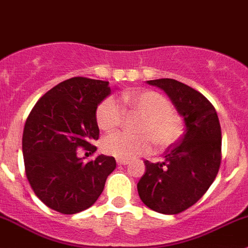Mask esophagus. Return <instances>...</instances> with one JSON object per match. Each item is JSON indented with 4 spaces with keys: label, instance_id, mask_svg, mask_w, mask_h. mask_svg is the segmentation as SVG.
<instances>
[{
    "label": "esophagus",
    "instance_id": "obj_1",
    "mask_svg": "<svg viewBox=\"0 0 248 248\" xmlns=\"http://www.w3.org/2000/svg\"><path fill=\"white\" fill-rule=\"evenodd\" d=\"M116 162H117V164H119V166H127V164L129 163L128 159H121V158H117Z\"/></svg>",
    "mask_w": 248,
    "mask_h": 248
}]
</instances>
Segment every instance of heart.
Instances as JSON below:
<instances>
[{
  "label": "heart",
  "mask_w": 248,
  "mask_h": 248,
  "mask_svg": "<svg viewBox=\"0 0 248 248\" xmlns=\"http://www.w3.org/2000/svg\"><path fill=\"white\" fill-rule=\"evenodd\" d=\"M124 109L144 115L140 134L117 132L102 140V149L116 158L131 159L146 154L155 142L157 149H168L182 136L184 126L180 115L172 109L167 97L156 91H129L121 96ZM124 109L112 97L103 99L96 109V121L102 131L116 129L124 120Z\"/></svg>",
  "instance_id": "1"
}]
</instances>
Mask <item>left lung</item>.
I'll use <instances>...</instances> for the list:
<instances>
[{
	"label": "left lung",
	"mask_w": 248,
	"mask_h": 248,
	"mask_svg": "<svg viewBox=\"0 0 248 248\" xmlns=\"http://www.w3.org/2000/svg\"><path fill=\"white\" fill-rule=\"evenodd\" d=\"M163 90L184 117L186 131L164 152L163 162L144 161L139 180L141 202L154 211L176 215L196 204L216 179L221 164L222 133L214 106L201 92L174 79L149 80Z\"/></svg>",
	"instance_id": "left-lung-1"
}]
</instances>
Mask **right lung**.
<instances>
[{
    "label": "right lung",
    "mask_w": 248,
    "mask_h": 248,
    "mask_svg": "<svg viewBox=\"0 0 248 248\" xmlns=\"http://www.w3.org/2000/svg\"><path fill=\"white\" fill-rule=\"evenodd\" d=\"M111 92L109 81L71 78L39 98L30 112L22 134L26 177L34 194L50 209L73 215L89 209L116 168L114 157L99 155L82 162L79 147L99 138L98 104Z\"/></svg>",
    "instance_id": "obj_1"
}]
</instances>
